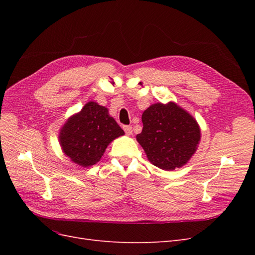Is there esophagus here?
Wrapping results in <instances>:
<instances>
[{"instance_id":"obj_1","label":"esophagus","mask_w":255,"mask_h":255,"mask_svg":"<svg viewBox=\"0 0 255 255\" xmlns=\"http://www.w3.org/2000/svg\"><path fill=\"white\" fill-rule=\"evenodd\" d=\"M123 129H125V132L127 135H132L133 134V128L130 126H125L123 127Z\"/></svg>"}]
</instances>
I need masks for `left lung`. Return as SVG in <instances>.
<instances>
[{
  "instance_id": "obj_1",
  "label": "left lung",
  "mask_w": 255,
  "mask_h": 255,
  "mask_svg": "<svg viewBox=\"0 0 255 255\" xmlns=\"http://www.w3.org/2000/svg\"><path fill=\"white\" fill-rule=\"evenodd\" d=\"M136 136L150 163L163 170L181 168L194 155L201 138L196 119L174 102L152 104L142 114Z\"/></svg>"
}]
</instances>
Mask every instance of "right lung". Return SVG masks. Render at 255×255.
<instances>
[{
    "instance_id": "1",
    "label": "right lung",
    "mask_w": 255,
    "mask_h": 255,
    "mask_svg": "<svg viewBox=\"0 0 255 255\" xmlns=\"http://www.w3.org/2000/svg\"><path fill=\"white\" fill-rule=\"evenodd\" d=\"M122 135L125 132L109 110L90 101L66 121L58 138L63 152L71 161L90 167L101 159L107 145Z\"/></svg>"
}]
</instances>
